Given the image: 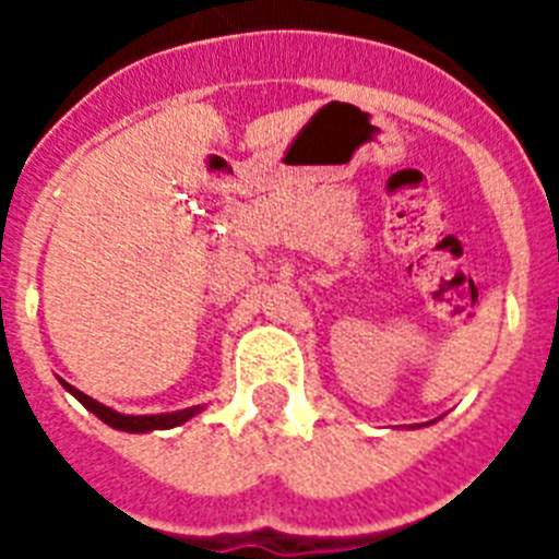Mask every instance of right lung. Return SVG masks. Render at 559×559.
I'll return each instance as SVG.
<instances>
[{
    "instance_id": "obj_1",
    "label": "right lung",
    "mask_w": 559,
    "mask_h": 559,
    "mask_svg": "<svg viewBox=\"0 0 559 559\" xmlns=\"http://www.w3.org/2000/svg\"><path fill=\"white\" fill-rule=\"evenodd\" d=\"M63 389H67L69 394H75L83 406H86L92 414H97L106 426L117 428V431H128V433L165 431V428H176L181 426V423H187L192 414H199V408H185V412H173V414H142V417H131V414H120V412H114V408L103 406V403L92 400L88 394L78 392V389L69 386V383H63Z\"/></svg>"
}]
</instances>
